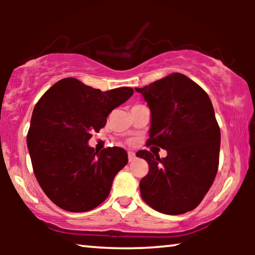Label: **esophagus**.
Here are the masks:
<instances>
[{"mask_svg":"<svg viewBox=\"0 0 255 255\" xmlns=\"http://www.w3.org/2000/svg\"><path fill=\"white\" fill-rule=\"evenodd\" d=\"M128 161H133L135 159V154L133 152H128Z\"/></svg>","mask_w":255,"mask_h":255,"instance_id":"obj_1","label":"esophagus"}]
</instances>
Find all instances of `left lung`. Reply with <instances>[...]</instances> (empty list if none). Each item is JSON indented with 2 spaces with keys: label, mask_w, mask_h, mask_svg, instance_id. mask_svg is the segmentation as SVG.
<instances>
[{
  "label": "left lung",
  "mask_w": 255,
  "mask_h": 255,
  "mask_svg": "<svg viewBox=\"0 0 255 255\" xmlns=\"http://www.w3.org/2000/svg\"><path fill=\"white\" fill-rule=\"evenodd\" d=\"M152 114L146 146L167 151L166 158L140 149L135 155L148 163L141 198L166 215L194 210L214 182L219 165L221 128L208 94L181 73H172L144 88Z\"/></svg>",
  "instance_id": "left-lung-1"
}]
</instances>
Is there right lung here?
<instances>
[{"instance_id":"add662e5","label":"right lung","mask_w":255,"mask_h":255,"mask_svg":"<svg viewBox=\"0 0 255 255\" xmlns=\"http://www.w3.org/2000/svg\"><path fill=\"white\" fill-rule=\"evenodd\" d=\"M132 94L130 87L102 92L66 78L34 106L27 148L38 183L59 208L86 212L109 196L115 175L128 163V153L117 146L95 152L88 140Z\"/></svg>"}]
</instances>
